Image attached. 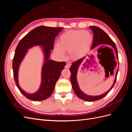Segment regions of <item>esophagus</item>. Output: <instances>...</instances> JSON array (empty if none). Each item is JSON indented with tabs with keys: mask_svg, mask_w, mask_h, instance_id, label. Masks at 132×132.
Here are the masks:
<instances>
[{
	"mask_svg": "<svg viewBox=\"0 0 132 132\" xmlns=\"http://www.w3.org/2000/svg\"><path fill=\"white\" fill-rule=\"evenodd\" d=\"M70 65H71V64H70V63H67V64H66V65H65V68H70Z\"/></svg>",
	"mask_w": 132,
	"mask_h": 132,
	"instance_id": "34e87169",
	"label": "esophagus"
}]
</instances>
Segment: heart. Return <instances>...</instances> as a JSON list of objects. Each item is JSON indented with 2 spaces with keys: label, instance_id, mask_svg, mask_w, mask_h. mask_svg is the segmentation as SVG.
<instances>
[{
  "label": "heart",
  "instance_id": "1",
  "mask_svg": "<svg viewBox=\"0 0 132 132\" xmlns=\"http://www.w3.org/2000/svg\"><path fill=\"white\" fill-rule=\"evenodd\" d=\"M93 42V36L87 31L72 30L67 32L60 37L58 47L54 48L57 54L63 55V51L69 52L74 59L81 57L89 50Z\"/></svg>",
  "mask_w": 132,
  "mask_h": 132
}]
</instances>
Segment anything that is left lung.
Masks as SVG:
<instances>
[{"instance_id": "1", "label": "left lung", "mask_w": 132, "mask_h": 132, "mask_svg": "<svg viewBox=\"0 0 132 132\" xmlns=\"http://www.w3.org/2000/svg\"><path fill=\"white\" fill-rule=\"evenodd\" d=\"M89 27L92 30V31H93V34H94L93 42V45H92L91 50H93L94 48L97 47L99 45H103L111 46L112 47L114 51H115V54L116 55V58L117 59H118V52H117L116 46L114 42L112 40V39L109 37V36L104 31L102 30L101 29H100V28L98 27L92 26H90ZM106 47H105V48ZM113 54H114V53ZM84 58H85V57L78 60L77 61L74 62V63H72V65H71L70 68L69 70L71 72L70 82L71 83V85H72L73 90L76 95H77V96L80 98H81V100H83L86 101H95L99 100L104 97L105 96H106L107 94L109 93L110 90L112 89L113 86H114V84L116 83V81L118 69L117 71L116 74V78L114 79V82L110 90H108L104 94H103L100 96L87 95L84 93L83 92L80 90V89L78 84L77 79V74L78 72V68L80 66V65L81 62L83 61V60L84 59Z\"/></svg>"}]
</instances>
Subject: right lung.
<instances>
[{
	"label": "right lung",
	"instance_id": "1",
	"mask_svg": "<svg viewBox=\"0 0 132 132\" xmlns=\"http://www.w3.org/2000/svg\"><path fill=\"white\" fill-rule=\"evenodd\" d=\"M63 27H51L40 26L36 27L25 35L18 43L13 61V74L16 85L21 94L31 100L42 101L52 94L55 85L66 64L64 62H56L49 59L51 51L53 50L55 37ZM35 45H41L45 60L42 69V80L38 91L34 94H28L19 86L18 71L19 66L28 51Z\"/></svg>",
	"mask_w": 132,
	"mask_h": 132
}]
</instances>
